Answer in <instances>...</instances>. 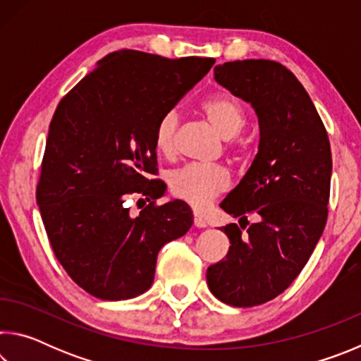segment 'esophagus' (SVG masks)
<instances>
[{"label": "esophagus", "instance_id": "34e87169", "mask_svg": "<svg viewBox=\"0 0 361 361\" xmlns=\"http://www.w3.org/2000/svg\"><path fill=\"white\" fill-rule=\"evenodd\" d=\"M194 226H197V228H207V221L197 212H194Z\"/></svg>", "mask_w": 361, "mask_h": 361}]
</instances>
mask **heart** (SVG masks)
I'll list each match as a JSON object with an SVG mask.
<instances>
[{"label":"heart","mask_w":361,"mask_h":361,"mask_svg":"<svg viewBox=\"0 0 361 361\" xmlns=\"http://www.w3.org/2000/svg\"><path fill=\"white\" fill-rule=\"evenodd\" d=\"M200 109L224 138L239 135L245 126V111L240 102L228 94H216L200 103ZM180 114L169 109L159 118L154 129V146L164 156H173L178 143ZM231 185V175L223 166L188 164L169 176L170 191L194 209H205Z\"/></svg>","instance_id":"obj_1"}]
</instances>
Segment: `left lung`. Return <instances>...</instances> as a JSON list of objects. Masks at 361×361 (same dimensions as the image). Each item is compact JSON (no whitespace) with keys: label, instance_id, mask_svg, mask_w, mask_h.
Listing matches in <instances>:
<instances>
[{"label":"left lung","instance_id":"8db88e82","mask_svg":"<svg viewBox=\"0 0 361 361\" xmlns=\"http://www.w3.org/2000/svg\"><path fill=\"white\" fill-rule=\"evenodd\" d=\"M213 71L218 84L252 103L259 122L258 154L219 207L240 221L255 215L258 223L223 226L231 247L207 269V283L224 304L253 307L288 288L322 237L331 148L309 94L282 63L235 60Z\"/></svg>","mask_w":361,"mask_h":361}]
</instances>
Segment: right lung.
<instances>
[{
    "instance_id": "obj_1",
    "label": "right lung",
    "mask_w": 361,
    "mask_h": 361,
    "mask_svg": "<svg viewBox=\"0 0 361 361\" xmlns=\"http://www.w3.org/2000/svg\"><path fill=\"white\" fill-rule=\"evenodd\" d=\"M215 63L116 51L62 100L49 126L36 188L42 223L60 264L103 301L142 295L154 282L157 253L185 235L192 212L183 200L156 205L154 129ZM129 193L150 204L137 217Z\"/></svg>"
}]
</instances>
